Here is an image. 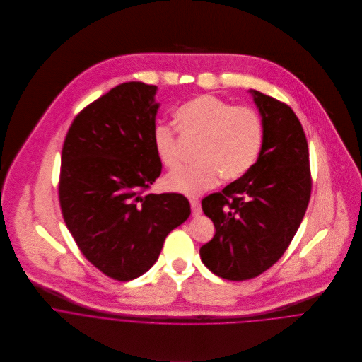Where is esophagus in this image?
Instances as JSON below:
<instances>
[{
    "label": "esophagus",
    "mask_w": 362,
    "mask_h": 362,
    "mask_svg": "<svg viewBox=\"0 0 362 362\" xmlns=\"http://www.w3.org/2000/svg\"><path fill=\"white\" fill-rule=\"evenodd\" d=\"M189 202H191V207H192V214H194V216H199V214L202 213V207H201L199 199L191 198Z\"/></svg>",
    "instance_id": "esophagus-1"
}]
</instances>
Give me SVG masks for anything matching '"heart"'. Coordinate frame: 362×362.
Here are the masks:
<instances>
[{
    "instance_id": "1",
    "label": "heart",
    "mask_w": 362,
    "mask_h": 362,
    "mask_svg": "<svg viewBox=\"0 0 362 362\" xmlns=\"http://www.w3.org/2000/svg\"><path fill=\"white\" fill-rule=\"evenodd\" d=\"M174 115L182 134L199 139V160L165 175L163 184L167 191L198 197L216 187L221 177L240 178L257 163L263 144V124L254 108L235 107L220 98L202 95L180 105ZM153 146L164 167L178 165L174 128L157 124Z\"/></svg>"
}]
</instances>
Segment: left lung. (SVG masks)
I'll list each match as a JSON object with an SVG mask.
<instances>
[{
    "label": "left lung",
    "mask_w": 362,
    "mask_h": 362,
    "mask_svg": "<svg viewBox=\"0 0 362 362\" xmlns=\"http://www.w3.org/2000/svg\"><path fill=\"white\" fill-rule=\"evenodd\" d=\"M263 124L254 167L202 201L216 234L199 254L218 277L241 281L274 264L296 235L310 198V153L300 119L287 105L248 90Z\"/></svg>",
    "instance_id": "obj_1"
}]
</instances>
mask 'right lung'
Wrapping results in <instances>:
<instances>
[{
	"mask_svg": "<svg viewBox=\"0 0 362 362\" xmlns=\"http://www.w3.org/2000/svg\"><path fill=\"white\" fill-rule=\"evenodd\" d=\"M157 86L127 82L83 108L61 156L59 205L76 245L105 276L146 273L191 214L181 194H146L161 173L153 146Z\"/></svg>",
	"mask_w": 362,
	"mask_h": 362,
	"instance_id": "1",
	"label": "right lung"
}]
</instances>
